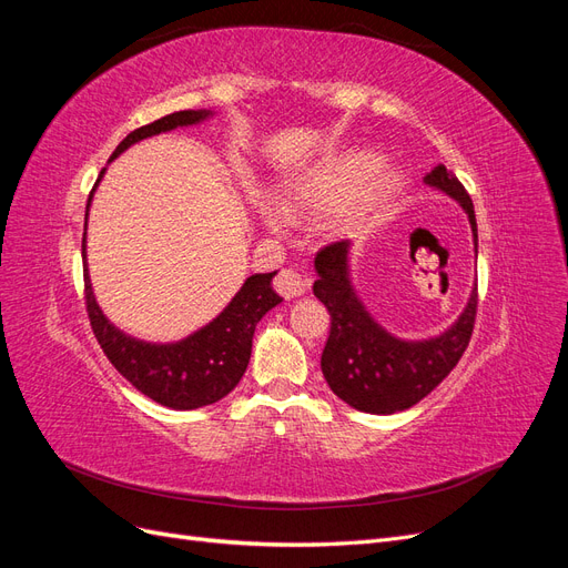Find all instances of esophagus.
<instances>
[{
	"label": "esophagus",
	"instance_id": "1",
	"mask_svg": "<svg viewBox=\"0 0 568 568\" xmlns=\"http://www.w3.org/2000/svg\"><path fill=\"white\" fill-rule=\"evenodd\" d=\"M274 288H277L284 298H296V296L305 294L307 280L298 270L288 267V270H282L277 277H274Z\"/></svg>",
	"mask_w": 568,
	"mask_h": 568
}]
</instances>
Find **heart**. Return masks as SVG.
Listing matches in <instances>:
<instances>
[{
	"label": "heart",
	"instance_id": "heart-1",
	"mask_svg": "<svg viewBox=\"0 0 568 568\" xmlns=\"http://www.w3.org/2000/svg\"><path fill=\"white\" fill-rule=\"evenodd\" d=\"M403 173L379 163L367 149H348L329 156L307 173L288 194L291 211H332L336 225H359L403 192ZM272 225H280L277 211H267Z\"/></svg>",
	"mask_w": 568,
	"mask_h": 568
}]
</instances>
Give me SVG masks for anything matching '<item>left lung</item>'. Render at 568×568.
Masks as SVG:
<instances>
[{"mask_svg":"<svg viewBox=\"0 0 568 568\" xmlns=\"http://www.w3.org/2000/svg\"><path fill=\"white\" fill-rule=\"evenodd\" d=\"M428 186L453 196L469 215L478 246L474 203L467 189L443 163L424 178ZM351 242H334L315 255V296L332 315V329L322 351V374L343 403L369 415H393L426 398L459 363L476 322L478 291L448 332L428 341H400L372 320L355 296L348 277Z\"/></svg>","mask_w":568,"mask_h":568,"instance_id":"8db88e82","label":"left lung"}]
</instances>
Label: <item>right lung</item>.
<instances>
[{"mask_svg": "<svg viewBox=\"0 0 568 568\" xmlns=\"http://www.w3.org/2000/svg\"><path fill=\"white\" fill-rule=\"evenodd\" d=\"M209 115L211 111H178L153 120V123L130 132L113 151L111 161L134 142L182 125H196ZM101 178H104V170H101L99 180ZM92 194L88 201V209L92 203ZM84 230H88V213H84ZM82 261L84 305H88V317L101 351L106 353L111 365L123 374L136 390H142L151 400H156L159 405H165L170 409H196L225 398V395L242 382V376L248 367L255 324L261 322L263 315L272 311L274 305L282 303L277 291L272 288V277L277 272L251 274L225 311H222L211 324H205L203 329L178 343H146L123 334L118 326H113L106 320L104 313H101L90 284L84 239Z\"/></svg>", "mask_w": 568, "mask_h": 568, "instance_id": "obj_1", "label": "right lung"}]
</instances>
